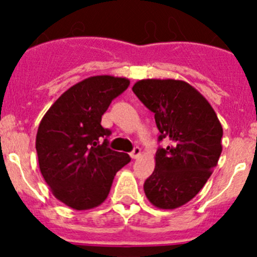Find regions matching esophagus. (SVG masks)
<instances>
[{
    "mask_svg": "<svg viewBox=\"0 0 257 257\" xmlns=\"http://www.w3.org/2000/svg\"><path fill=\"white\" fill-rule=\"evenodd\" d=\"M130 156L133 160H138V158L142 156V149H140L139 147H135V148H134V151L130 153Z\"/></svg>",
    "mask_w": 257,
    "mask_h": 257,
    "instance_id": "obj_1",
    "label": "esophagus"
}]
</instances>
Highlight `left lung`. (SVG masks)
I'll use <instances>...</instances> for the list:
<instances>
[{
    "mask_svg": "<svg viewBox=\"0 0 257 257\" xmlns=\"http://www.w3.org/2000/svg\"><path fill=\"white\" fill-rule=\"evenodd\" d=\"M133 91L154 113L158 140L170 142L157 151L145 196L157 208L174 210L198 194L217 165L221 123L207 99L185 81L140 79Z\"/></svg>",
    "mask_w": 257,
    "mask_h": 257,
    "instance_id": "left-lung-1",
    "label": "left lung"
}]
</instances>
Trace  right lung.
I'll list each match as a JSON object with an SVG mask.
<instances>
[{
  "label": "right lung",
  "instance_id": "obj_1",
  "mask_svg": "<svg viewBox=\"0 0 257 257\" xmlns=\"http://www.w3.org/2000/svg\"><path fill=\"white\" fill-rule=\"evenodd\" d=\"M130 81L103 74L83 79L56 99L41 119L36 151L51 193L73 210H90L108 197L115 174L130 156L106 147L101 115Z\"/></svg>",
  "mask_w": 257,
  "mask_h": 257
}]
</instances>
